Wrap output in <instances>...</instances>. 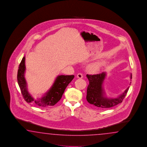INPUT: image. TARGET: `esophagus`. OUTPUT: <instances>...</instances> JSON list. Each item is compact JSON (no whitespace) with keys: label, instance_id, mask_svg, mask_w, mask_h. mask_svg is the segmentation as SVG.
Returning a JSON list of instances; mask_svg holds the SVG:
<instances>
[{"label":"esophagus","instance_id":"34e87169","mask_svg":"<svg viewBox=\"0 0 147 147\" xmlns=\"http://www.w3.org/2000/svg\"><path fill=\"white\" fill-rule=\"evenodd\" d=\"M77 77L78 78H79V79H81V78H82L83 77V76H82V74H81V73H79L77 75Z\"/></svg>","mask_w":147,"mask_h":147}]
</instances>
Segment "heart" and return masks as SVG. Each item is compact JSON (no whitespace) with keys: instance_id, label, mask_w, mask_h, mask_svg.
<instances>
[{"instance_id":"obj_1","label":"heart","mask_w":147,"mask_h":147,"mask_svg":"<svg viewBox=\"0 0 147 147\" xmlns=\"http://www.w3.org/2000/svg\"><path fill=\"white\" fill-rule=\"evenodd\" d=\"M102 66V64L101 63H95L91 65L89 67V70L92 73H97L100 71Z\"/></svg>"}]
</instances>
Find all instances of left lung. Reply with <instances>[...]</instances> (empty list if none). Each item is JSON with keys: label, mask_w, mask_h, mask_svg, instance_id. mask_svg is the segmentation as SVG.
Returning a JSON list of instances; mask_svg holds the SVG:
<instances>
[{"label": "left lung", "mask_w": 147, "mask_h": 147, "mask_svg": "<svg viewBox=\"0 0 147 147\" xmlns=\"http://www.w3.org/2000/svg\"><path fill=\"white\" fill-rule=\"evenodd\" d=\"M106 76V72H102L97 75H87V77L89 82L87 91V100L90 104L100 108H109L122 102L129 88L128 87L122 94L117 98L108 97L103 87V83ZM131 79V74L130 79Z\"/></svg>", "instance_id": "1"}]
</instances>
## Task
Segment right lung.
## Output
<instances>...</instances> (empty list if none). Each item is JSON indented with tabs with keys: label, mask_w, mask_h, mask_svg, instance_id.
Masks as SVG:
<instances>
[{
	"label": "right lung",
	"mask_w": 147,
	"mask_h": 147,
	"mask_svg": "<svg viewBox=\"0 0 147 147\" xmlns=\"http://www.w3.org/2000/svg\"><path fill=\"white\" fill-rule=\"evenodd\" d=\"M26 71L25 56L20 63L17 74V81L23 97L28 103L33 102L41 107L53 106L61 98L63 94L69 83L74 78V75H59L55 79L51 87L44 95L34 99L28 90L27 83L25 77Z\"/></svg>",
	"instance_id": "1"
}]
</instances>
